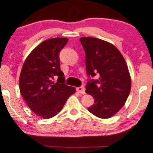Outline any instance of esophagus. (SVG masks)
<instances>
[{
  "label": "esophagus",
  "mask_w": 153,
  "mask_h": 153,
  "mask_svg": "<svg viewBox=\"0 0 153 153\" xmlns=\"http://www.w3.org/2000/svg\"><path fill=\"white\" fill-rule=\"evenodd\" d=\"M76 91H78V93H80V94H82V95L85 94V88L83 87H81V86H80V87L77 88Z\"/></svg>",
  "instance_id": "34e87169"
}]
</instances>
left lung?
<instances>
[{
  "label": "left lung",
  "mask_w": 153,
  "mask_h": 153,
  "mask_svg": "<svg viewBox=\"0 0 153 153\" xmlns=\"http://www.w3.org/2000/svg\"><path fill=\"white\" fill-rule=\"evenodd\" d=\"M85 53L88 79L85 92L94 104L88 108L100 118H109L126 103L131 89V79L122 54L113 44L91 37L80 38ZM97 73V80L91 79Z\"/></svg>",
  "instance_id": "8db88e82"
}]
</instances>
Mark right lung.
Here are the masks:
<instances>
[{
    "mask_svg": "<svg viewBox=\"0 0 153 153\" xmlns=\"http://www.w3.org/2000/svg\"><path fill=\"white\" fill-rule=\"evenodd\" d=\"M68 39L51 38L42 42L27 57L19 78L21 94L33 113L44 119L61 111L68 97L75 92L65 83L60 70L59 53ZM56 76V83L53 80Z\"/></svg>",
    "mask_w": 153,
    "mask_h": 153,
    "instance_id": "right-lung-1",
    "label": "right lung"
}]
</instances>
